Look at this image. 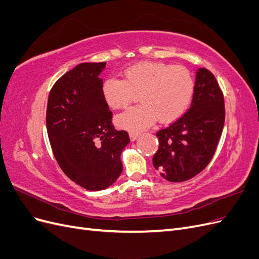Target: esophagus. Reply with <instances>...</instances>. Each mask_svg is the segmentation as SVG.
<instances>
[{"mask_svg": "<svg viewBox=\"0 0 259 259\" xmlns=\"http://www.w3.org/2000/svg\"><path fill=\"white\" fill-rule=\"evenodd\" d=\"M139 137V135L137 134V133H130V138L132 142H135V140Z\"/></svg>", "mask_w": 259, "mask_h": 259, "instance_id": "34e87169", "label": "esophagus"}]
</instances>
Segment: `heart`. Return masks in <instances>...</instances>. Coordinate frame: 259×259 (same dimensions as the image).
Here are the masks:
<instances>
[{"mask_svg":"<svg viewBox=\"0 0 259 259\" xmlns=\"http://www.w3.org/2000/svg\"><path fill=\"white\" fill-rule=\"evenodd\" d=\"M194 79L185 67L145 61L123 70V80L109 77L101 86L105 103L112 109L128 106L139 94L140 105L116 116L120 128L140 132L158 119L169 123L179 119L193 97Z\"/></svg>","mask_w":259,"mask_h":259,"instance_id":"obj_1","label":"heart"}]
</instances>
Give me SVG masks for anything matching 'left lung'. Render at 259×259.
<instances>
[{"label": "left lung", "instance_id": "8db88e82", "mask_svg": "<svg viewBox=\"0 0 259 259\" xmlns=\"http://www.w3.org/2000/svg\"><path fill=\"white\" fill-rule=\"evenodd\" d=\"M225 124L223 92L205 68L195 73L191 106L168 127L156 133L159 149L153 166L163 178L180 183L204 169L216 151Z\"/></svg>", "mask_w": 259, "mask_h": 259}]
</instances>
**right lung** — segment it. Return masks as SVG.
<instances>
[{"mask_svg":"<svg viewBox=\"0 0 259 259\" xmlns=\"http://www.w3.org/2000/svg\"><path fill=\"white\" fill-rule=\"evenodd\" d=\"M106 62H83L62 75L51 90L46 128L53 153L64 173L88 190L111 186L122 173L127 132L116 131L105 103L99 74Z\"/></svg>","mask_w":259,"mask_h":259,"instance_id":"1","label":"right lung"}]
</instances>
